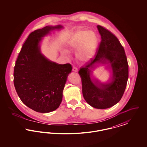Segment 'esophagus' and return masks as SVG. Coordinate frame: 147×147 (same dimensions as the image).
I'll use <instances>...</instances> for the list:
<instances>
[{
    "label": "esophagus",
    "instance_id": "34e87169",
    "mask_svg": "<svg viewBox=\"0 0 147 147\" xmlns=\"http://www.w3.org/2000/svg\"><path fill=\"white\" fill-rule=\"evenodd\" d=\"M72 70H73V71H77L78 69V68H77V67H76V66L73 65V68H72Z\"/></svg>",
    "mask_w": 147,
    "mask_h": 147
}]
</instances>
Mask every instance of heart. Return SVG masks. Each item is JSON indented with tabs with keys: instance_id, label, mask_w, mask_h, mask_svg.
Here are the masks:
<instances>
[{
	"instance_id": "obj_1",
	"label": "heart",
	"mask_w": 147,
	"mask_h": 147,
	"mask_svg": "<svg viewBox=\"0 0 147 147\" xmlns=\"http://www.w3.org/2000/svg\"><path fill=\"white\" fill-rule=\"evenodd\" d=\"M99 43L98 34L93 31L78 30L71 36L67 45L71 49H77L76 55L82 61H88L94 56ZM67 53V52L65 51Z\"/></svg>"
}]
</instances>
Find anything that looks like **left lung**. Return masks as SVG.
I'll list each match as a JSON object with an SVG mask.
<instances>
[{"mask_svg":"<svg viewBox=\"0 0 147 147\" xmlns=\"http://www.w3.org/2000/svg\"><path fill=\"white\" fill-rule=\"evenodd\" d=\"M97 28L101 41L95 58L80 67L78 73L85 101L93 107L105 109L116 105L122 97L128 78V64L124 48L117 37L103 26L98 25ZM96 62L111 63L113 74L110 84H103L95 80L92 82L91 69Z\"/></svg>","mask_w":147,"mask_h":147,"instance_id":"left-lung-1","label":"left lung"}]
</instances>
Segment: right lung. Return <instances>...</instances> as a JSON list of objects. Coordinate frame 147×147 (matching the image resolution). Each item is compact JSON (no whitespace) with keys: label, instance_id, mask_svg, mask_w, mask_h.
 Listing matches in <instances>:
<instances>
[{"label":"right lung","instance_id":"right-lung-1","mask_svg":"<svg viewBox=\"0 0 147 147\" xmlns=\"http://www.w3.org/2000/svg\"><path fill=\"white\" fill-rule=\"evenodd\" d=\"M46 26L32 32L24 42L15 62L14 84L21 101L35 111L48 113L61 104L63 89L72 68L69 63L51 62L40 53L41 37L55 28Z\"/></svg>","mask_w":147,"mask_h":147}]
</instances>
